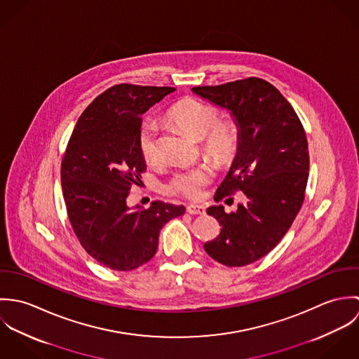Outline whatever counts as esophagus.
<instances>
[{
	"label": "esophagus",
	"instance_id": "obj_1",
	"mask_svg": "<svg viewBox=\"0 0 359 359\" xmlns=\"http://www.w3.org/2000/svg\"><path fill=\"white\" fill-rule=\"evenodd\" d=\"M187 211H188L189 214H192V215H203V214H205V208L203 205H187Z\"/></svg>",
	"mask_w": 359,
	"mask_h": 359
}]
</instances>
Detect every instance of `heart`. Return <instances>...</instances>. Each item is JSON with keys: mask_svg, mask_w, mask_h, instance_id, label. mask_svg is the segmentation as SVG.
<instances>
[{"mask_svg": "<svg viewBox=\"0 0 359 359\" xmlns=\"http://www.w3.org/2000/svg\"><path fill=\"white\" fill-rule=\"evenodd\" d=\"M165 117L181 130L201 138L202 152L219 165L231 164L239 154L241 128L238 121L232 117H219V110L210 103L196 98H184L167 110ZM137 144L147 164L154 165L160 161L154 123L145 121L140 127ZM212 175L214 171L208 163L184 168L172 175L167 184V192L189 201H198L202 198L203 189Z\"/></svg>", "mask_w": 359, "mask_h": 359, "instance_id": "obj_1", "label": "heart"}]
</instances>
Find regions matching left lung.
Instances as JSON below:
<instances>
[{
    "mask_svg": "<svg viewBox=\"0 0 359 359\" xmlns=\"http://www.w3.org/2000/svg\"><path fill=\"white\" fill-rule=\"evenodd\" d=\"M192 91L231 110L241 128L239 154L214 201L242 191L248 203L229 214L222 205L207 208L222 228L205 250L222 265L245 266L282 241L303 205L309 170L306 131L293 106L262 79Z\"/></svg>",
    "mask_w": 359,
    "mask_h": 359,
    "instance_id": "obj_1",
    "label": "left lung"
}]
</instances>
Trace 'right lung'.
Segmentation results:
<instances>
[{
    "label": "right lung",
    "mask_w": 359,
    "mask_h": 359,
    "mask_svg": "<svg viewBox=\"0 0 359 359\" xmlns=\"http://www.w3.org/2000/svg\"><path fill=\"white\" fill-rule=\"evenodd\" d=\"M172 87L117 84L79 117L60 165L62 192L72 228L84 250L114 271H131L156 255L165 222L184 205L152 202L130 210L127 196L147 164L137 137L142 114Z\"/></svg>",
    "instance_id": "obj_1"
}]
</instances>
